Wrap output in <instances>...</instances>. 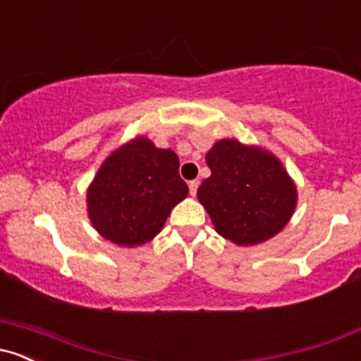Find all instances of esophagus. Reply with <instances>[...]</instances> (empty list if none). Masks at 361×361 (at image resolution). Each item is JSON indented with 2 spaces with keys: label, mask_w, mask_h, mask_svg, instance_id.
<instances>
[{
  "label": "esophagus",
  "mask_w": 361,
  "mask_h": 361,
  "mask_svg": "<svg viewBox=\"0 0 361 361\" xmlns=\"http://www.w3.org/2000/svg\"><path fill=\"white\" fill-rule=\"evenodd\" d=\"M198 185H200V181H198V180H192V181H190V183H188V188H190V195H193V197H195V195H197Z\"/></svg>",
  "instance_id": "34e87169"
}]
</instances>
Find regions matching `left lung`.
Segmentation results:
<instances>
[{"label":"left lung","mask_w":361,"mask_h":361,"mask_svg":"<svg viewBox=\"0 0 361 361\" xmlns=\"http://www.w3.org/2000/svg\"><path fill=\"white\" fill-rule=\"evenodd\" d=\"M205 161L212 175L197 195L222 238L251 246L283 229L295 209L297 190L275 156L226 139Z\"/></svg>","instance_id":"1"}]
</instances>
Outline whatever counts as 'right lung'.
I'll use <instances>...</instances> for the list:
<instances>
[{
	"label": "right lung",
	"mask_w": 361,
	"mask_h": 361,
	"mask_svg": "<svg viewBox=\"0 0 361 361\" xmlns=\"http://www.w3.org/2000/svg\"><path fill=\"white\" fill-rule=\"evenodd\" d=\"M186 195L175 152L139 137L103 163L88 190V214L103 238L132 247L151 241Z\"/></svg>",
	"instance_id": "obj_1"
}]
</instances>
